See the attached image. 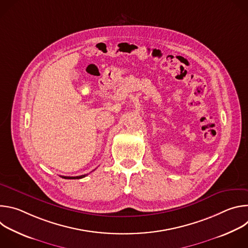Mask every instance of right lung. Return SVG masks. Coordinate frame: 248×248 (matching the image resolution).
Wrapping results in <instances>:
<instances>
[{
	"instance_id": "obj_1",
	"label": "right lung",
	"mask_w": 248,
	"mask_h": 248,
	"mask_svg": "<svg viewBox=\"0 0 248 248\" xmlns=\"http://www.w3.org/2000/svg\"><path fill=\"white\" fill-rule=\"evenodd\" d=\"M86 175H87V174H82V175H78V176H62V178L66 179V180H78V179L84 178V176H86Z\"/></svg>"
}]
</instances>
